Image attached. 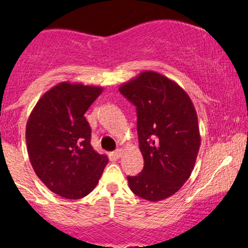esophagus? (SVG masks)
Listing matches in <instances>:
<instances>
[{
	"instance_id": "34e87169",
	"label": "esophagus",
	"mask_w": 248,
	"mask_h": 248,
	"mask_svg": "<svg viewBox=\"0 0 248 248\" xmlns=\"http://www.w3.org/2000/svg\"><path fill=\"white\" fill-rule=\"evenodd\" d=\"M122 154H123V150H122V149H117V150H115V152H114V155L116 158H120L121 155H122Z\"/></svg>"
}]
</instances>
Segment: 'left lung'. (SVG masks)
<instances>
[{
	"instance_id": "1",
	"label": "left lung",
	"mask_w": 248,
	"mask_h": 248,
	"mask_svg": "<svg viewBox=\"0 0 248 248\" xmlns=\"http://www.w3.org/2000/svg\"><path fill=\"white\" fill-rule=\"evenodd\" d=\"M118 90L137 107L144 160L140 174L127 176L128 186L148 201L167 199L189 178L201 145L194 105L183 88L154 71H144Z\"/></svg>"
}]
</instances>
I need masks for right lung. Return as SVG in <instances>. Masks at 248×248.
<instances>
[{
	"mask_svg": "<svg viewBox=\"0 0 248 248\" xmlns=\"http://www.w3.org/2000/svg\"><path fill=\"white\" fill-rule=\"evenodd\" d=\"M101 93V87L61 82L40 98L27 122L33 170L50 191L65 199L89 194L108 164L106 155L93 150L84 117Z\"/></svg>",
	"mask_w": 248,
	"mask_h": 248,
	"instance_id": "right-lung-1",
	"label": "right lung"
}]
</instances>
